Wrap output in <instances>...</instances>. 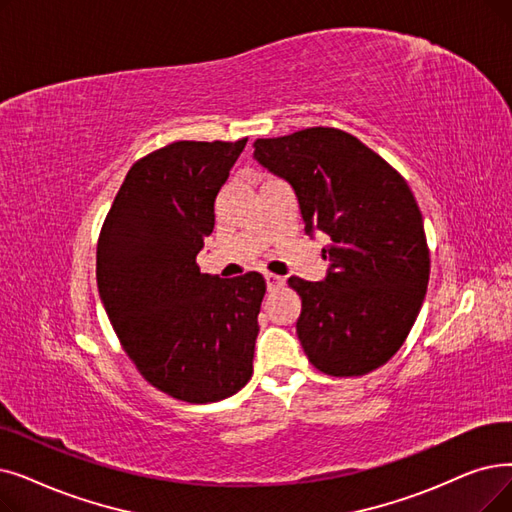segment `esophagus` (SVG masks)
<instances>
[{"label": "esophagus", "instance_id": "obj_1", "mask_svg": "<svg viewBox=\"0 0 512 512\" xmlns=\"http://www.w3.org/2000/svg\"><path fill=\"white\" fill-rule=\"evenodd\" d=\"M265 282H268V288H270V291H274V288H278V286H282V284H284V278L268 272V274H265Z\"/></svg>", "mask_w": 512, "mask_h": 512}]
</instances>
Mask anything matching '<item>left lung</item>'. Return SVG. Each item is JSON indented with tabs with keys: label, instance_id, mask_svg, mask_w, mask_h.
<instances>
[{
	"label": "left lung",
	"instance_id": "obj_1",
	"mask_svg": "<svg viewBox=\"0 0 512 512\" xmlns=\"http://www.w3.org/2000/svg\"><path fill=\"white\" fill-rule=\"evenodd\" d=\"M255 161L293 186L305 232H324L322 282L291 276L297 335L330 376H362L404 345L427 295L429 247L416 198L385 159L351 133L309 127L255 140Z\"/></svg>",
	"mask_w": 512,
	"mask_h": 512
}]
</instances>
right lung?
<instances>
[{
  "mask_svg": "<svg viewBox=\"0 0 512 512\" xmlns=\"http://www.w3.org/2000/svg\"><path fill=\"white\" fill-rule=\"evenodd\" d=\"M247 138L173 142L127 171L98 238V291L144 379L190 404L238 393L253 374L265 280L201 274L215 198Z\"/></svg>",
  "mask_w": 512,
  "mask_h": 512,
  "instance_id": "obj_1",
  "label": "right lung"
}]
</instances>
